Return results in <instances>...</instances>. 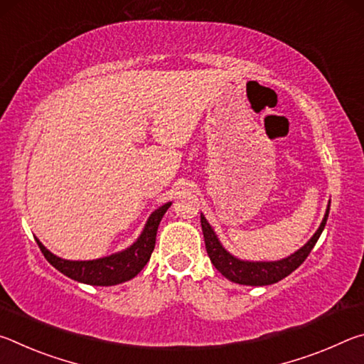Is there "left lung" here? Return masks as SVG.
I'll return each instance as SVG.
<instances>
[{
	"mask_svg": "<svg viewBox=\"0 0 364 364\" xmlns=\"http://www.w3.org/2000/svg\"><path fill=\"white\" fill-rule=\"evenodd\" d=\"M329 208H331V200L328 204V208H326L321 225H319L316 232L313 234L310 241H308L304 247L295 250L294 254H291L286 258H281V260H274V262H252V260H242V258L234 257L231 252H228L223 247V244L220 242L217 232L213 231V228L204 217V213H200V225H202V232H204L207 254L210 257V262L213 263V267L231 282L244 284V286L274 284V282L284 279L286 276H289L292 271L297 269L300 264L305 262V258L310 255L311 249L315 247L319 236H321V232L326 226V221H328Z\"/></svg>",
	"mask_w": 364,
	"mask_h": 364,
	"instance_id": "1",
	"label": "left lung"
}]
</instances>
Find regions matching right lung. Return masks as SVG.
<instances>
[{"mask_svg": "<svg viewBox=\"0 0 364 364\" xmlns=\"http://www.w3.org/2000/svg\"><path fill=\"white\" fill-rule=\"evenodd\" d=\"M170 205L171 202H167V204L160 205L157 210H154L149 215L143 231L132 245L107 257L95 258V260H65V258H60L54 255L53 252H49L40 242V239H35L46 260L60 273L65 274L67 278L90 286L122 284V282L133 279L149 262L154 245H156L160 220H162Z\"/></svg>", "mask_w": 364, "mask_h": 364, "instance_id": "obj_1", "label": "right lung"}]
</instances>
